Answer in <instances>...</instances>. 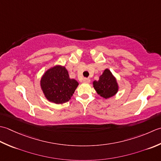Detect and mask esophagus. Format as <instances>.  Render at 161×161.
Masks as SVG:
<instances>
[{
  "mask_svg": "<svg viewBox=\"0 0 161 161\" xmlns=\"http://www.w3.org/2000/svg\"><path fill=\"white\" fill-rule=\"evenodd\" d=\"M83 83H89L90 82V78H83Z\"/></svg>",
  "mask_w": 161,
  "mask_h": 161,
  "instance_id": "1",
  "label": "esophagus"
}]
</instances>
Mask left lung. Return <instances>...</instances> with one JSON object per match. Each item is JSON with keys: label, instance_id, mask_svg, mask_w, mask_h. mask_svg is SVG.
Here are the masks:
<instances>
[{"label": "left lung", "instance_id": "obj_1", "mask_svg": "<svg viewBox=\"0 0 161 161\" xmlns=\"http://www.w3.org/2000/svg\"><path fill=\"white\" fill-rule=\"evenodd\" d=\"M93 87L97 94L104 99L113 97L117 94L119 89L115 77L108 69L104 70L99 80L93 82Z\"/></svg>", "mask_w": 161, "mask_h": 161}]
</instances>
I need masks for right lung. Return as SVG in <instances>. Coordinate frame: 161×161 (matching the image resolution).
I'll return each instance as SVG.
<instances>
[{
  "label": "right lung",
  "mask_w": 161,
  "mask_h": 161,
  "mask_svg": "<svg viewBox=\"0 0 161 161\" xmlns=\"http://www.w3.org/2000/svg\"><path fill=\"white\" fill-rule=\"evenodd\" d=\"M40 85L45 97L49 101L62 104L70 100L78 83L75 79H71L64 67L56 65L44 74Z\"/></svg>",
  "instance_id": "1"
}]
</instances>
